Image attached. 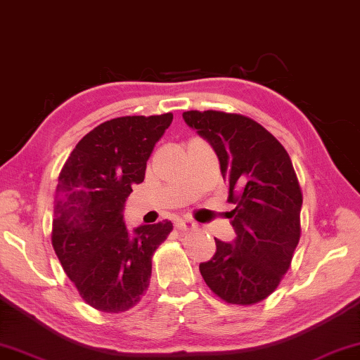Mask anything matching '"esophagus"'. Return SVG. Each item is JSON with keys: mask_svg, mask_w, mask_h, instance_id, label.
Returning a JSON list of instances; mask_svg holds the SVG:
<instances>
[{"mask_svg": "<svg viewBox=\"0 0 360 360\" xmlns=\"http://www.w3.org/2000/svg\"><path fill=\"white\" fill-rule=\"evenodd\" d=\"M175 227L179 229V231H190V229L195 227V222L190 221V219H176Z\"/></svg>", "mask_w": 360, "mask_h": 360, "instance_id": "obj_1", "label": "esophagus"}]
</instances>
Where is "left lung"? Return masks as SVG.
Segmentation results:
<instances>
[{"instance_id":"left-lung-1","label":"left lung","mask_w":360,"mask_h":360,"mask_svg":"<svg viewBox=\"0 0 360 360\" xmlns=\"http://www.w3.org/2000/svg\"><path fill=\"white\" fill-rule=\"evenodd\" d=\"M188 127L214 148L227 184L236 240H216L200 264L207 288L232 305H253L278 288L300 240L302 188L288 150L240 113L184 112Z\"/></svg>"}]
</instances>
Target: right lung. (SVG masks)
<instances>
[{"mask_svg": "<svg viewBox=\"0 0 360 360\" xmlns=\"http://www.w3.org/2000/svg\"><path fill=\"white\" fill-rule=\"evenodd\" d=\"M174 115L103 122L86 134L60 172L51 245L81 299L105 314L133 309L149 288L153 257L172 232L165 221L128 232L123 210Z\"/></svg>", "mask_w": 360, "mask_h": 360, "instance_id": "add662e5", "label": "right lung"}]
</instances>
